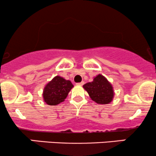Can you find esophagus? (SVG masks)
<instances>
[{"instance_id": "obj_1", "label": "esophagus", "mask_w": 156, "mask_h": 156, "mask_svg": "<svg viewBox=\"0 0 156 156\" xmlns=\"http://www.w3.org/2000/svg\"><path fill=\"white\" fill-rule=\"evenodd\" d=\"M83 84H84V82H83V81H81V83H77V85H78V86H83Z\"/></svg>"}]
</instances>
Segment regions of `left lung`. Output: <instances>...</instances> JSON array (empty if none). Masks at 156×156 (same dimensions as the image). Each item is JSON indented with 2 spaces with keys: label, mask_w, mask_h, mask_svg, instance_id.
<instances>
[{
  "label": "left lung",
  "mask_w": 156,
  "mask_h": 156,
  "mask_svg": "<svg viewBox=\"0 0 156 156\" xmlns=\"http://www.w3.org/2000/svg\"><path fill=\"white\" fill-rule=\"evenodd\" d=\"M83 89L90 98L98 104H108L113 100L115 92L112 83L104 75L98 74L92 82L85 83Z\"/></svg>",
  "instance_id": "1"
}]
</instances>
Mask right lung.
<instances>
[{
	"mask_svg": "<svg viewBox=\"0 0 156 156\" xmlns=\"http://www.w3.org/2000/svg\"><path fill=\"white\" fill-rule=\"evenodd\" d=\"M74 87L69 80L64 79L63 77H54L44 87L43 98L48 105L56 106L64 101L68 94Z\"/></svg>",
	"mask_w": 156,
	"mask_h": 156,
	"instance_id": "right-lung-1",
	"label": "right lung"
}]
</instances>
